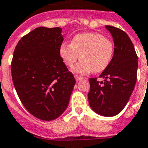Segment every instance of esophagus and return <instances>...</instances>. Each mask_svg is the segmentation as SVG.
<instances>
[{
  "label": "esophagus",
  "instance_id": "1",
  "mask_svg": "<svg viewBox=\"0 0 148 148\" xmlns=\"http://www.w3.org/2000/svg\"><path fill=\"white\" fill-rule=\"evenodd\" d=\"M74 77H75V79H76V81H81V80H83V77L81 76H78V75H75L74 76Z\"/></svg>",
  "mask_w": 148,
  "mask_h": 148
}]
</instances>
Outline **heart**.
Masks as SVG:
<instances>
[{
	"label": "heart",
	"instance_id": "obj_1",
	"mask_svg": "<svg viewBox=\"0 0 148 148\" xmlns=\"http://www.w3.org/2000/svg\"><path fill=\"white\" fill-rule=\"evenodd\" d=\"M114 52L112 41L98 33L77 34L72 38L71 44L63 43L59 48L60 58L67 67H73L81 58L73 68V71L81 74L104 71L111 62Z\"/></svg>",
	"mask_w": 148,
	"mask_h": 148
}]
</instances>
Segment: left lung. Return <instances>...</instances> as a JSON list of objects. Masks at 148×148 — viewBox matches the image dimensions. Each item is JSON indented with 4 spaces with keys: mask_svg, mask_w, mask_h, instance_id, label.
Wrapping results in <instances>:
<instances>
[{
    "mask_svg": "<svg viewBox=\"0 0 148 148\" xmlns=\"http://www.w3.org/2000/svg\"><path fill=\"white\" fill-rule=\"evenodd\" d=\"M114 45L111 62L99 77L104 80L99 84L97 78H90L89 104L95 113L104 117L118 114L124 108L133 92L137 81L138 56L129 36L112 26H105Z\"/></svg>",
    "mask_w": 148,
    "mask_h": 148,
    "instance_id": "left-lung-1",
    "label": "left lung"
}]
</instances>
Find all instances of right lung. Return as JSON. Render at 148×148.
I'll return each mask as SVG.
<instances>
[{"label": "right lung", "mask_w": 148, "mask_h": 148, "mask_svg": "<svg viewBox=\"0 0 148 148\" xmlns=\"http://www.w3.org/2000/svg\"><path fill=\"white\" fill-rule=\"evenodd\" d=\"M62 29L39 27L17 43L11 75L24 108L38 119L53 121L64 112L76 83L59 54Z\"/></svg>", "instance_id": "obj_1"}]
</instances>
